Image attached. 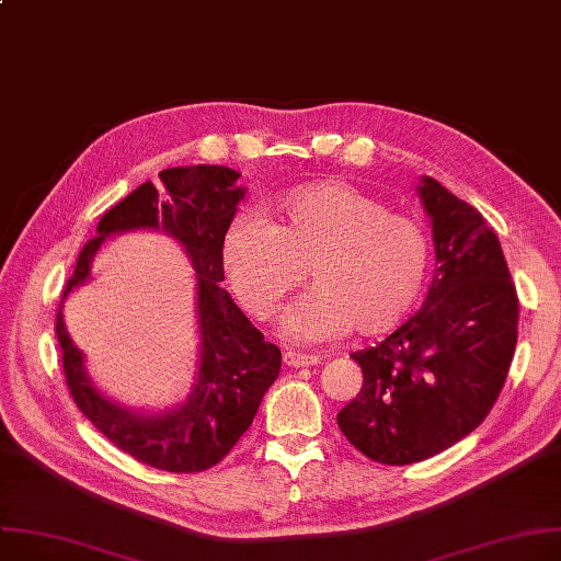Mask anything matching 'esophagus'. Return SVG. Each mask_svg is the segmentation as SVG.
<instances>
[{
    "label": "esophagus",
    "mask_w": 561,
    "mask_h": 561,
    "mask_svg": "<svg viewBox=\"0 0 561 561\" xmlns=\"http://www.w3.org/2000/svg\"><path fill=\"white\" fill-rule=\"evenodd\" d=\"M284 363L288 367H309V365L320 363V356L305 354V352H284Z\"/></svg>",
    "instance_id": "34e87169"
}]
</instances>
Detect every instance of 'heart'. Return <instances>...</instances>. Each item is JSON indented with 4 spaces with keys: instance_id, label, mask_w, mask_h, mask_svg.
<instances>
[{
    "instance_id": "obj_1",
    "label": "heart",
    "mask_w": 561,
    "mask_h": 561,
    "mask_svg": "<svg viewBox=\"0 0 561 561\" xmlns=\"http://www.w3.org/2000/svg\"><path fill=\"white\" fill-rule=\"evenodd\" d=\"M271 211V220L234 216L222 241L226 271L252 316L271 318L305 279V266L316 286L288 307V339L318 343L352 327L379 335L415 305L431 259L417 220L343 180L297 186Z\"/></svg>"
}]
</instances>
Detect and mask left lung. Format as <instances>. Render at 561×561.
I'll list each match as a JSON object with an SVG mask.
<instances>
[{"label": "left lung", "mask_w": 561, "mask_h": 561, "mask_svg": "<svg viewBox=\"0 0 561 561\" xmlns=\"http://www.w3.org/2000/svg\"><path fill=\"white\" fill-rule=\"evenodd\" d=\"M437 268L422 309L354 352L363 388L341 413L369 460L413 465L467 437L496 403L518 333V297L499 237L478 209L424 175Z\"/></svg>", "instance_id": "left-lung-1"}]
</instances>
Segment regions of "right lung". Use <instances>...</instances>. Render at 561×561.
Segmentation results:
<instances>
[{
  "mask_svg": "<svg viewBox=\"0 0 561 561\" xmlns=\"http://www.w3.org/2000/svg\"><path fill=\"white\" fill-rule=\"evenodd\" d=\"M228 167H175L160 173L103 214L69 277L66 293L89 278L91 259L110 234L128 229H162L185 245L199 275L202 367L187 401L160 416H141L103 398L84 371L82 353L70 343L56 313V335L69 394L81 413L135 460L173 473L205 471L226 458L250 428L266 390L279 377L282 352L220 288L222 241L245 190Z\"/></svg>",
  "mask_w": 561,
  "mask_h": 561,
  "instance_id": "obj_1",
  "label": "right lung"
}]
</instances>
